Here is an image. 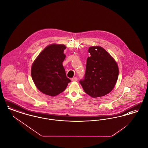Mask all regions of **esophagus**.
I'll return each mask as SVG.
<instances>
[{
  "mask_svg": "<svg viewBox=\"0 0 148 148\" xmlns=\"http://www.w3.org/2000/svg\"><path fill=\"white\" fill-rule=\"evenodd\" d=\"M77 77H73L72 79H71V81L72 82H77Z\"/></svg>",
  "mask_w": 148,
  "mask_h": 148,
  "instance_id": "1",
  "label": "esophagus"
}]
</instances>
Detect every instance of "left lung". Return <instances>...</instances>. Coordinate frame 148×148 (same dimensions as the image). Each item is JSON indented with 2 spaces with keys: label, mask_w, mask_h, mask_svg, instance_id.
I'll use <instances>...</instances> for the list:
<instances>
[{
  "label": "left lung",
  "mask_w": 148,
  "mask_h": 148,
  "mask_svg": "<svg viewBox=\"0 0 148 148\" xmlns=\"http://www.w3.org/2000/svg\"><path fill=\"white\" fill-rule=\"evenodd\" d=\"M88 52L91 56L87 58L84 77L79 83L84 92L92 98L104 96L116 84L119 75L118 64L101 47H90Z\"/></svg>",
  "instance_id": "1"
}]
</instances>
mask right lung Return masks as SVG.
Returning <instances> with one entry per match:
<instances>
[{
    "instance_id": "1",
    "label": "right lung",
    "mask_w": 148,
    "mask_h": 148,
    "mask_svg": "<svg viewBox=\"0 0 148 148\" xmlns=\"http://www.w3.org/2000/svg\"><path fill=\"white\" fill-rule=\"evenodd\" d=\"M63 44H53L39 54L32 64L31 75L35 86L42 93L54 97L66 89L71 80L63 66L65 58Z\"/></svg>"
}]
</instances>
